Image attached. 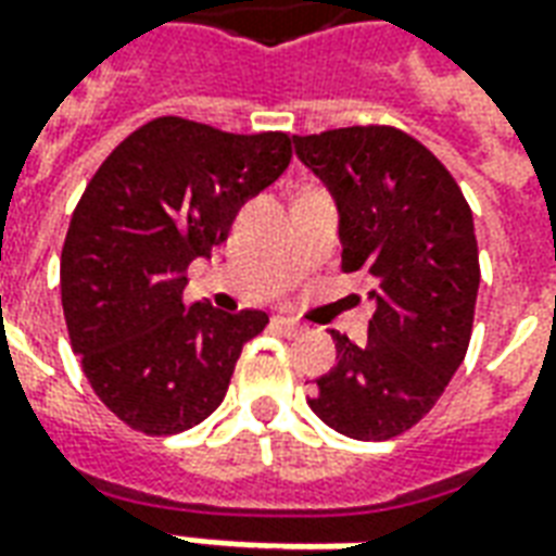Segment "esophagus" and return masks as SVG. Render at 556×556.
I'll use <instances>...</instances> for the list:
<instances>
[{"mask_svg":"<svg viewBox=\"0 0 556 556\" xmlns=\"http://www.w3.org/2000/svg\"><path fill=\"white\" fill-rule=\"evenodd\" d=\"M274 330H279L282 337H298V333H303V325L301 321H294V318H289V315H274Z\"/></svg>","mask_w":556,"mask_h":556,"instance_id":"34e87169","label":"esophagus"}]
</instances>
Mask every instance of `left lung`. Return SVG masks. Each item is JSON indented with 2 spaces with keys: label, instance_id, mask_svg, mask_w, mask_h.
Listing matches in <instances>:
<instances>
[{
  "label": "left lung",
  "instance_id": "1",
  "mask_svg": "<svg viewBox=\"0 0 556 556\" xmlns=\"http://www.w3.org/2000/svg\"><path fill=\"white\" fill-rule=\"evenodd\" d=\"M339 214L342 270L378 279L369 339L330 330L337 366L309 408L354 441H390L426 417L462 366L479 291L473 214L443 163L396 127L294 137Z\"/></svg>",
  "mask_w": 556,
  "mask_h": 556
}]
</instances>
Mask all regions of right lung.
<instances>
[{
  "label": "right lung",
  "mask_w": 556,
  "mask_h": 556,
  "mask_svg": "<svg viewBox=\"0 0 556 556\" xmlns=\"http://www.w3.org/2000/svg\"><path fill=\"white\" fill-rule=\"evenodd\" d=\"M289 134H223L154 118L86 187L62 247V306L83 372L115 417L178 434L214 414L262 309L184 306V270L226 241L247 199L277 181Z\"/></svg>",
  "instance_id": "add662e5"
}]
</instances>
